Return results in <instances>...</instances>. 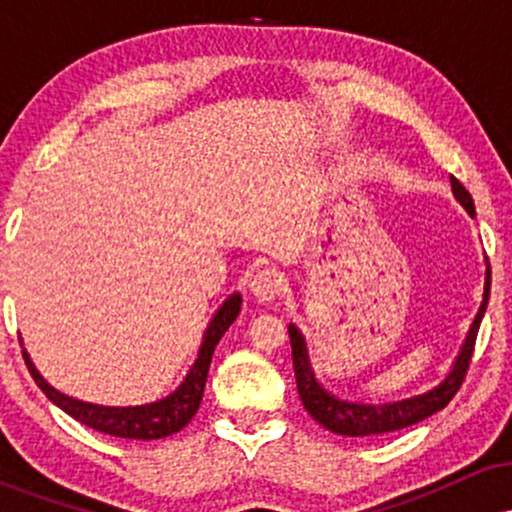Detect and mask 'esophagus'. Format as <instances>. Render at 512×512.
Listing matches in <instances>:
<instances>
[{
    "instance_id": "esophagus-1",
    "label": "esophagus",
    "mask_w": 512,
    "mask_h": 512,
    "mask_svg": "<svg viewBox=\"0 0 512 512\" xmlns=\"http://www.w3.org/2000/svg\"><path fill=\"white\" fill-rule=\"evenodd\" d=\"M250 291L260 303L274 301V298L281 293V274L276 272V269H269V267L260 269V272L252 276Z\"/></svg>"
}]
</instances>
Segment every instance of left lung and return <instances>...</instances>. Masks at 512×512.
<instances>
[{"instance_id":"obj_1","label":"left lung","mask_w":512,"mask_h":512,"mask_svg":"<svg viewBox=\"0 0 512 512\" xmlns=\"http://www.w3.org/2000/svg\"><path fill=\"white\" fill-rule=\"evenodd\" d=\"M450 185H452V195H455L457 202H460L462 207L474 216L472 195L464 190L462 182L450 175ZM489 291H491V269H486L484 301L479 305V313L474 317L472 327H469L467 339H464L460 356L455 358V366H452L448 378H445L438 387H433V390L424 392V395L402 399V402L361 404V402H346V399L334 397L332 392H327L325 387L315 380L313 368H310V361H308V349H305L303 334L298 332L296 325H289L293 373H296L298 395H301L303 407L308 409V414L313 416L317 424L325 426L327 431L337 433V436H349V438L383 436V433L399 431V428L419 424V421L428 419V416L436 414V411L448 407L450 399L455 397L457 390L462 387L469 361H472L481 317H484L486 303H489Z\"/></svg>"}]
</instances>
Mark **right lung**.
<instances>
[{
	"label": "right lung",
	"mask_w": 512,
	"mask_h": 512,
	"mask_svg": "<svg viewBox=\"0 0 512 512\" xmlns=\"http://www.w3.org/2000/svg\"><path fill=\"white\" fill-rule=\"evenodd\" d=\"M240 293H233L216 315L211 317L207 332H204L202 346H199V354L195 366L190 368L187 378L182 380L180 387L175 392H170L168 397L158 399V402L142 404V407H103V404H91L81 402V399L67 397L62 392H57L55 387L48 385V380L38 373L33 366V361L23 351V361H26L28 373L33 375L35 385L48 395L50 402H55L62 411H67L72 419L79 421L93 431H101L105 436L115 438H129V440H156L166 438L178 433L192 421V416L197 414L199 402H202L204 385H207V373L211 356H214L216 344L226 334L228 327L233 325L240 313Z\"/></svg>",
	"instance_id": "add662e5"
}]
</instances>
